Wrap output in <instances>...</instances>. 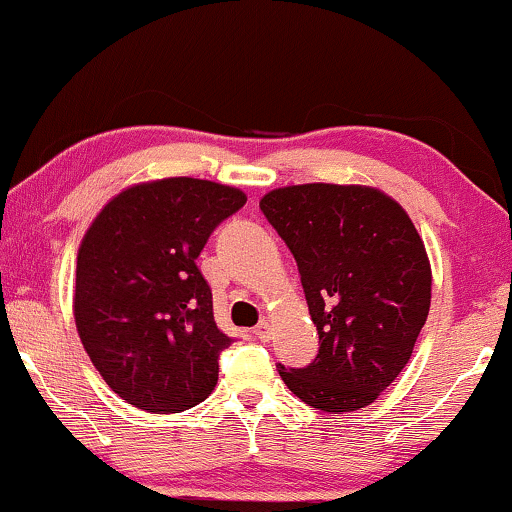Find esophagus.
I'll return each mask as SVG.
<instances>
[{"mask_svg":"<svg viewBox=\"0 0 512 512\" xmlns=\"http://www.w3.org/2000/svg\"><path fill=\"white\" fill-rule=\"evenodd\" d=\"M254 335H256L258 340L268 342V340H270V335H272V326L268 324V321H261V324H258V326L254 328Z\"/></svg>","mask_w":512,"mask_h":512,"instance_id":"obj_1","label":"esophagus"}]
</instances>
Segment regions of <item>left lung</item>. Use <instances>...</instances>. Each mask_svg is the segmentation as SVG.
Listing matches in <instances>:
<instances>
[{
    "label": "left lung",
    "instance_id": "obj_1",
    "mask_svg": "<svg viewBox=\"0 0 512 512\" xmlns=\"http://www.w3.org/2000/svg\"><path fill=\"white\" fill-rule=\"evenodd\" d=\"M261 212L291 249L319 354L279 375L300 401L342 415L377 401L408 366L431 307V263L391 195L359 184L265 193Z\"/></svg>",
    "mask_w": 512,
    "mask_h": 512
}]
</instances>
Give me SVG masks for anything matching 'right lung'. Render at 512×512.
<instances>
[{
  "instance_id": "obj_1",
  "label": "right lung",
  "mask_w": 512,
  "mask_h": 512,
  "mask_svg": "<svg viewBox=\"0 0 512 512\" xmlns=\"http://www.w3.org/2000/svg\"><path fill=\"white\" fill-rule=\"evenodd\" d=\"M244 202L240 188L167 177L114 195L76 256L74 319L111 391L153 415L205 401L230 342L216 328L195 265L212 230Z\"/></svg>"
}]
</instances>
